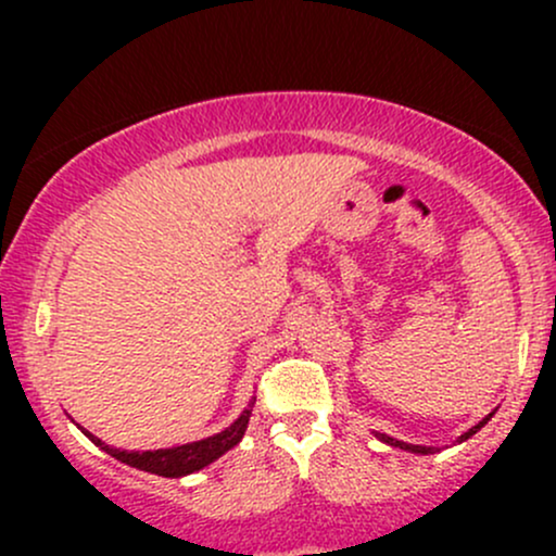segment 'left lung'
Instances as JSON below:
<instances>
[{"instance_id": "obj_1", "label": "left lung", "mask_w": 556, "mask_h": 556, "mask_svg": "<svg viewBox=\"0 0 556 556\" xmlns=\"http://www.w3.org/2000/svg\"><path fill=\"white\" fill-rule=\"evenodd\" d=\"M491 418V416H489ZM489 418H483L481 420V424H478V426H473V429H470V431H465L463 433V437H460V442H465V439H470V437H473V433L478 431V429H481V426L483 424H486V420ZM376 437H379L381 439V442H387V444H392V446H400V450H407V452H420V455H429V452H433V446H418V444H405V442H397V439H392V437H384V433H376Z\"/></svg>"}]
</instances>
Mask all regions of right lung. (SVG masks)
Here are the masks:
<instances>
[{"instance_id": "add662e5", "label": "right lung", "mask_w": 556, "mask_h": 556, "mask_svg": "<svg viewBox=\"0 0 556 556\" xmlns=\"http://www.w3.org/2000/svg\"><path fill=\"white\" fill-rule=\"evenodd\" d=\"M248 418H251V410H245L242 416L235 420L229 429L222 433H214V437L201 439V442L172 446V450H154V452H127V450H114V446L104 444L101 439H96L93 433L86 431V437L91 439L96 446L106 452V455L117 457L119 463L132 465L138 470H149V473L164 476V478H180L188 473H195V470L206 468L208 463H214L216 457L225 455L227 450H232L235 444L240 442L242 433L248 429Z\"/></svg>"}]
</instances>
